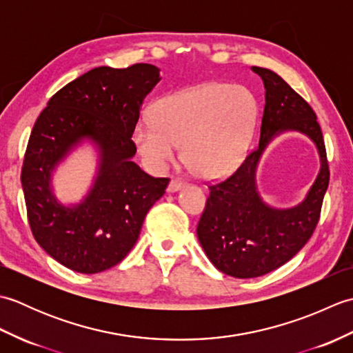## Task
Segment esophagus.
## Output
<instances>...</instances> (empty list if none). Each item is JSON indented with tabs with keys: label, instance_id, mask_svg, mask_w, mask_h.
I'll return each mask as SVG.
<instances>
[{
	"label": "esophagus",
	"instance_id": "obj_1",
	"mask_svg": "<svg viewBox=\"0 0 353 353\" xmlns=\"http://www.w3.org/2000/svg\"><path fill=\"white\" fill-rule=\"evenodd\" d=\"M183 185H185V183H183L182 181H179V179H172V181H171L170 185H168L167 191H168V192H176V191L181 190Z\"/></svg>",
	"mask_w": 353,
	"mask_h": 353
}]
</instances>
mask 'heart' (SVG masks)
Masks as SVG:
<instances>
[{"mask_svg":"<svg viewBox=\"0 0 353 353\" xmlns=\"http://www.w3.org/2000/svg\"><path fill=\"white\" fill-rule=\"evenodd\" d=\"M258 106L244 88L208 83L165 95L133 132V144L153 171L174 159L182 142V159L199 176L229 174L249 150Z\"/></svg>","mask_w":353,"mask_h":353,"instance_id":"heart-1","label":"heart"}]
</instances>
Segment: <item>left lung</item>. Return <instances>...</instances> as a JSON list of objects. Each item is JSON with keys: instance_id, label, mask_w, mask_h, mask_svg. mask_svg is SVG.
I'll return each instance as SVG.
<instances>
[{"instance_id": "8db88e82", "label": "left lung", "mask_w": 353, "mask_h": 353, "mask_svg": "<svg viewBox=\"0 0 353 353\" xmlns=\"http://www.w3.org/2000/svg\"><path fill=\"white\" fill-rule=\"evenodd\" d=\"M252 71L265 88L259 145L234 174L209 186L206 208L197 226L199 241L209 261L224 274L238 279L273 272L308 243L329 185L323 134L310 104L276 72L259 66H252ZM287 131L302 132L314 142L321 171L301 204L274 208L260 197L256 170L269 142Z\"/></svg>"}]
</instances>
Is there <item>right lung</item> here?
<instances>
[{
	"mask_svg": "<svg viewBox=\"0 0 353 353\" xmlns=\"http://www.w3.org/2000/svg\"><path fill=\"white\" fill-rule=\"evenodd\" d=\"M159 71L148 63L94 68L52 95L36 119L21 172L28 223L37 244L72 272L94 274L121 262L165 194L170 179L132 161V134ZM83 141L99 153L97 174L80 204L65 205L52 191V172Z\"/></svg>",
	"mask_w": 353,
	"mask_h": 353,
	"instance_id": "1",
	"label": "right lung"
}]
</instances>
